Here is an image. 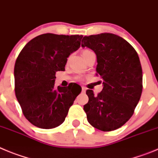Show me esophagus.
I'll list each match as a JSON object with an SVG mask.
<instances>
[{
	"label": "esophagus",
	"instance_id": "obj_1",
	"mask_svg": "<svg viewBox=\"0 0 158 158\" xmlns=\"http://www.w3.org/2000/svg\"><path fill=\"white\" fill-rule=\"evenodd\" d=\"M86 87H84V86H82V93H85V92H86Z\"/></svg>",
	"mask_w": 158,
	"mask_h": 158
}]
</instances>
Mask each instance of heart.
I'll list each match as a JSON object with an SVG mask.
<instances>
[{
    "label": "heart",
    "mask_w": 158,
    "mask_h": 158,
    "mask_svg": "<svg viewBox=\"0 0 158 158\" xmlns=\"http://www.w3.org/2000/svg\"><path fill=\"white\" fill-rule=\"evenodd\" d=\"M94 54V53L93 52V51H91L90 50H88V49H85L83 50V51H82V55H83L84 58L85 59H86L88 56H89L90 54Z\"/></svg>",
    "instance_id": "b5f03b06"
}]
</instances>
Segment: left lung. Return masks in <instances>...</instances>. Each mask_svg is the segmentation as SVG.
Segmentation results:
<instances>
[{"mask_svg": "<svg viewBox=\"0 0 158 158\" xmlns=\"http://www.w3.org/2000/svg\"><path fill=\"white\" fill-rule=\"evenodd\" d=\"M82 47L90 48L97 58V76L104 79L102 91L83 107L91 126L104 132L122 127L132 116L143 90V72L138 54L126 40L112 33L84 36Z\"/></svg>", "mask_w": 158, "mask_h": 158, "instance_id": "8db88e82", "label": "left lung"}]
</instances>
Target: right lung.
Listing matches in <instances>:
<instances>
[{
    "label": "right lung",
    "mask_w": 158,
    "mask_h": 158,
    "mask_svg": "<svg viewBox=\"0 0 158 158\" xmlns=\"http://www.w3.org/2000/svg\"><path fill=\"white\" fill-rule=\"evenodd\" d=\"M82 36L45 33L31 40L19 53L14 69L15 92L26 118L40 129L60 126L82 88L54 86L67 57L79 48Z\"/></svg>",
    "instance_id": "right-lung-1"
}]
</instances>
